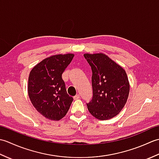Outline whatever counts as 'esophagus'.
<instances>
[{
    "instance_id": "1",
    "label": "esophagus",
    "mask_w": 159,
    "mask_h": 159,
    "mask_svg": "<svg viewBox=\"0 0 159 159\" xmlns=\"http://www.w3.org/2000/svg\"><path fill=\"white\" fill-rule=\"evenodd\" d=\"M80 98V94H76L75 96H74V100H78Z\"/></svg>"
}]
</instances>
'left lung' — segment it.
<instances>
[{
  "mask_svg": "<svg viewBox=\"0 0 159 159\" xmlns=\"http://www.w3.org/2000/svg\"><path fill=\"white\" fill-rule=\"evenodd\" d=\"M92 71V99L87 103L93 116L100 120L116 116L126 104L130 85L125 70L102 53L85 54Z\"/></svg>",
  "mask_w": 159,
  "mask_h": 159,
  "instance_id": "left-lung-1",
  "label": "left lung"
}]
</instances>
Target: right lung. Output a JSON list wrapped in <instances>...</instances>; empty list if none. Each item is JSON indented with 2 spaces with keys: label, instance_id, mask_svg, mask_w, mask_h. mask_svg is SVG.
Segmentation results:
<instances>
[{
  "label": "right lung",
  "instance_id": "1",
  "mask_svg": "<svg viewBox=\"0 0 159 159\" xmlns=\"http://www.w3.org/2000/svg\"><path fill=\"white\" fill-rule=\"evenodd\" d=\"M74 55L48 57L36 65L29 77L28 93L37 111L51 120H59L68 111L73 98L66 92L62 74Z\"/></svg>",
  "mask_w": 159,
  "mask_h": 159
}]
</instances>
